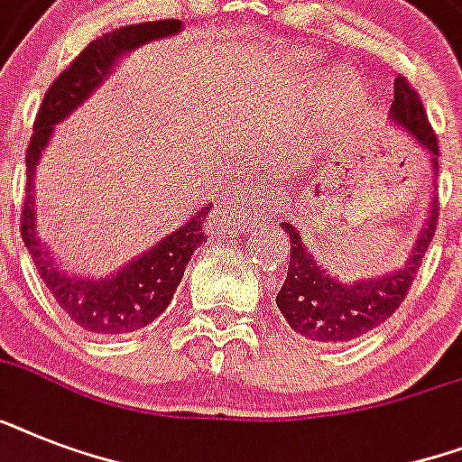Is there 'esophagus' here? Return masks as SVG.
Returning <instances> with one entry per match:
<instances>
[{
	"mask_svg": "<svg viewBox=\"0 0 462 462\" xmlns=\"http://www.w3.org/2000/svg\"><path fill=\"white\" fill-rule=\"evenodd\" d=\"M245 199H246V189L242 187V184H232V187L227 189V201L235 203V206H239V203H245Z\"/></svg>",
	"mask_w": 462,
	"mask_h": 462,
	"instance_id": "34e87169",
	"label": "esophagus"
}]
</instances>
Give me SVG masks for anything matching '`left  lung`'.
<instances>
[{
    "instance_id": "8db88e82",
    "label": "left lung",
    "mask_w": 462,
    "mask_h": 462,
    "mask_svg": "<svg viewBox=\"0 0 462 462\" xmlns=\"http://www.w3.org/2000/svg\"><path fill=\"white\" fill-rule=\"evenodd\" d=\"M391 119L430 153L431 167L437 174V134L431 129L417 90L410 86L405 76L395 79ZM431 199L434 201H431L430 217L422 232L417 235L408 263L401 271L376 278V281L347 282V285L337 282L316 263L311 252L302 245L300 230L290 223H282V230L288 232L290 237V266L288 278L282 282L275 302L281 307L285 321L290 323V328H295L300 336L316 343H347L376 328L388 316H393L395 309L408 297L410 285L422 266L427 246L431 245V237L437 232L439 203L437 196Z\"/></svg>"
}]
</instances>
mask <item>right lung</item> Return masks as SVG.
Wrapping results in <instances>:
<instances>
[{
  "mask_svg": "<svg viewBox=\"0 0 462 462\" xmlns=\"http://www.w3.org/2000/svg\"><path fill=\"white\" fill-rule=\"evenodd\" d=\"M181 28L180 21H148V23L125 25L119 31L96 38L47 88L38 117L32 125V136L25 151L23 213H21V237H23L40 278L45 281L57 304L74 319L81 328L93 333H132L155 321L172 300L191 254L206 242V217L213 208L203 206L194 217H189L180 230L160 239L141 259L132 261L117 275L107 281L76 278L54 263L45 245L35 232V206H32V177L40 153L52 136L54 125H60L69 112H74L93 90L110 74L115 61L134 47L151 40L167 38Z\"/></svg>",
  "mask_w": 462,
  "mask_h": 462,
  "instance_id": "1",
  "label": "right lung"
}]
</instances>
